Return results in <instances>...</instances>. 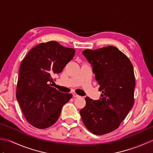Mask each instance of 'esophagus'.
Returning a JSON list of instances; mask_svg holds the SVG:
<instances>
[{
    "label": "esophagus",
    "mask_w": 153,
    "mask_h": 153,
    "mask_svg": "<svg viewBox=\"0 0 153 153\" xmlns=\"http://www.w3.org/2000/svg\"><path fill=\"white\" fill-rule=\"evenodd\" d=\"M73 97H76V98H79V97H80L79 95H77V94H76V93H74V94H73Z\"/></svg>",
    "instance_id": "obj_1"
}]
</instances>
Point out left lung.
Instances as JSON below:
<instances>
[{"mask_svg": "<svg viewBox=\"0 0 153 153\" xmlns=\"http://www.w3.org/2000/svg\"><path fill=\"white\" fill-rule=\"evenodd\" d=\"M82 54L91 64L102 94L99 100L85 97L80 115L93 134H108L118 128L134 105V68L129 58L113 46L87 49Z\"/></svg>", "mask_w": 153, "mask_h": 153, "instance_id": "left-lung-1", "label": "left lung"}]
</instances>
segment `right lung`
Here are the masks:
<instances>
[{
  "label": "right lung",
  "mask_w": 153,
  "mask_h": 153,
  "mask_svg": "<svg viewBox=\"0 0 153 153\" xmlns=\"http://www.w3.org/2000/svg\"><path fill=\"white\" fill-rule=\"evenodd\" d=\"M74 54V48L52 41L34 47L22 60L16 99L27 121L35 128L53 126L72 97L54 88L51 82L52 76L60 73Z\"/></svg>",
  "instance_id": "right-lung-1"
}]
</instances>
